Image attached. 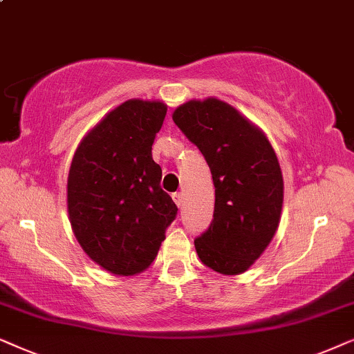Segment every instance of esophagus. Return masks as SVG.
I'll use <instances>...</instances> for the list:
<instances>
[{"label":"esophagus","mask_w":354,"mask_h":354,"mask_svg":"<svg viewBox=\"0 0 354 354\" xmlns=\"http://www.w3.org/2000/svg\"><path fill=\"white\" fill-rule=\"evenodd\" d=\"M171 197H173V201L176 202L178 207L183 205V192H173Z\"/></svg>","instance_id":"esophagus-1"}]
</instances>
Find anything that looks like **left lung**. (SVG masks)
<instances>
[{
  "label": "left lung",
  "instance_id": "1",
  "mask_svg": "<svg viewBox=\"0 0 354 354\" xmlns=\"http://www.w3.org/2000/svg\"><path fill=\"white\" fill-rule=\"evenodd\" d=\"M173 121L204 155L215 186L214 220L194 239L197 256L223 275L243 273L279 228L283 178L277 155L262 131L216 98L178 106Z\"/></svg>",
  "mask_w": 354,
  "mask_h": 354
}]
</instances>
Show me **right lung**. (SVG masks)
I'll return each mask as SVG.
<instances>
[{"label":"right lung","instance_id":"add662e5","mask_svg":"<svg viewBox=\"0 0 354 354\" xmlns=\"http://www.w3.org/2000/svg\"><path fill=\"white\" fill-rule=\"evenodd\" d=\"M167 105L128 100L108 113L75 150L68 176L71 226L93 262L136 275L157 257L178 207L160 187L152 158Z\"/></svg>","mask_w":354,"mask_h":354}]
</instances>
